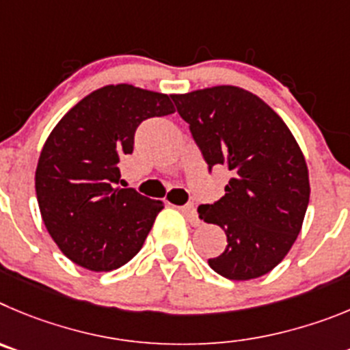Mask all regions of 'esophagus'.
I'll return each instance as SVG.
<instances>
[{
  "label": "esophagus",
  "mask_w": 350,
  "mask_h": 350,
  "mask_svg": "<svg viewBox=\"0 0 350 350\" xmlns=\"http://www.w3.org/2000/svg\"><path fill=\"white\" fill-rule=\"evenodd\" d=\"M181 209V213L185 214L188 218V221L191 223V225H198V216H197V209H195L193 204H185V206L179 207Z\"/></svg>",
  "instance_id": "esophagus-1"
}]
</instances>
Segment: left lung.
<instances>
[{
    "label": "left lung",
    "instance_id": "obj_1",
    "mask_svg": "<svg viewBox=\"0 0 350 350\" xmlns=\"http://www.w3.org/2000/svg\"><path fill=\"white\" fill-rule=\"evenodd\" d=\"M176 109L209 171H230L225 195L198 218L225 230L226 247L209 267L232 281L269 273L297 241L310 197L304 153L288 125L254 94L219 85L174 94Z\"/></svg>",
    "mask_w": 350,
    "mask_h": 350
}]
</instances>
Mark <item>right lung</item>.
Here are the masks:
<instances>
[{
    "label": "right lung",
    "mask_w": 350,
    "mask_h": 350,
    "mask_svg": "<svg viewBox=\"0 0 350 350\" xmlns=\"http://www.w3.org/2000/svg\"><path fill=\"white\" fill-rule=\"evenodd\" d=\"M174 111L165 94L108 85L50 132L36 167L38 206L50 237L77 265L109 272L139 253L163 202L122 188L120 160L134 152L141 122Z\"/></svg>",
    "instance_id": "obj_1"
}]
</instances>
